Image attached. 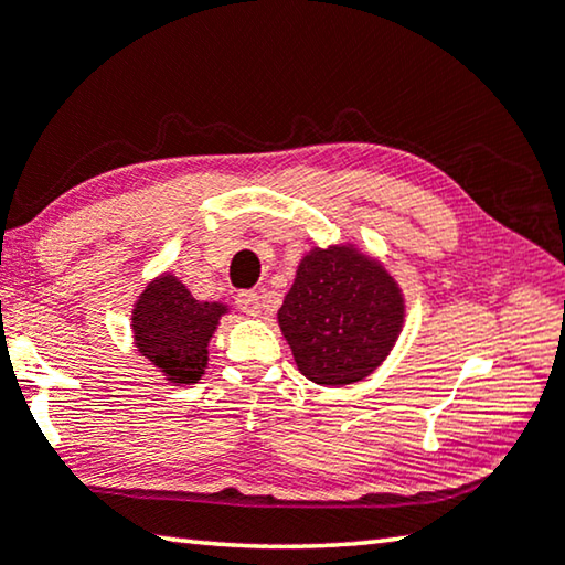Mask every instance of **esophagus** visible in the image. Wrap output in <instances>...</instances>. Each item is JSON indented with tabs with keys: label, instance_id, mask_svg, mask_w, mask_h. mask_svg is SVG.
Instances as JSON below:
<instances>
[{
	"label": "esophagus",
	"instance_id": "esophagus-1",
	"mask_svg": "<svg viewBox=\"0 0 565 565\" xmlns=\"http://www.w3.org/2000/svg\"><path fill=\"white\" fill-rule=\"evenodd\" d=\"M236 303H238V309L248 317L262 315V297H258L256 291H241L236 297Z\"/></svg>",
	"mask_w": 565,
	"mask_h": 565
}]
</instances>
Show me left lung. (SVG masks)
Instances as JSON below:
<instances>
[{"label":"left lung","instance_id":"left-lung-1","mask_svg":"<svg viewBox=\"0 0 565 565\" xmlns=\"http://www.w3.org/2000/svg\"><path fill=\"white\" fill-rule=\"evenodd\" d=\"M405 319L399 281L354 241L303 250L276 315L299 372L321 387H349L380 370Z\"/></svg>","mask_w":565,"mask_h":565}]
</instances>
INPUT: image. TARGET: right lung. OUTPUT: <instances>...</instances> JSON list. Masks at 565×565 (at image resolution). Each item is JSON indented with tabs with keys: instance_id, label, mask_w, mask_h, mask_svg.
<instances>
[{
	"instance_id": "right-lung-1",
	"label": "right lung",
	"mask_w": 565,
	"mask_h": 565,
	"mask_svg": "<svg viewBox=\"0 0 565 565\" xmlns=\"http://www.w3.org/2000/svg\"><path fill=\"white\" fill-rule=\"evenodd\" d=\"M228 311L223 301H199L175 274L163 271L132 303V344L166 384L188 387L209 370V344Z\"/></svg>"
}]
</instances>
